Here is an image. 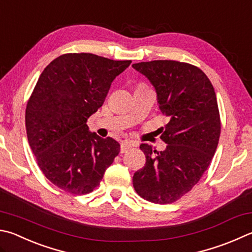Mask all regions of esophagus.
<instances>
[{"mask_svg":"<svg viewBox=\"0 0 252 252\" xmlns=\"http://www.w3.org/2000/svg\"><path fill=\"white\" fill-rule=\"evenodd\" d=\"M132 145H133V144H132L130 141H123L122 143H121V149H120L121 153H125V152H126L127 150L132 148Z\"/></svg>","mask_w":252,"mask_h":252,"instance_id":"34e87169","label":"esophagus"}]
</instances>
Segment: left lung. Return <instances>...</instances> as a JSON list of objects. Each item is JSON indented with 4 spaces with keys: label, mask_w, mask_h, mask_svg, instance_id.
<instances>
[{
    "label": "left lung",
    "mask_w": 252,
    "mask_h": 252,
    "mask_svg": "<svg viewBox=\"0 0 252 252\" xmlns=\"http://www.w3.org/2000/svg\"><path fill=\"white\" fill-rule=\"evenodd\" d=\"M132 67L152 84L159 110L168 118L161 135L165 150L140 145L146 163L134 173V189L151 203H173L197 184L216 152L220 135L216 94L208 77L190 63L152 61Z\"/></svg>",
    "instance_id": "obj_1"
}]
</instances>
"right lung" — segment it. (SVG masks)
<instances>
[{
  "instance_id": "right-lung-1",
  "label": "right lung",
  "mask_w": 252,
  "mask_h": 252,
  "mask_svg": "<svg viewBox=\"0 0 252 252\" xmlns=\"http://www.w3.org/2000/svg\"><path fill=\"white\" fill-rule=\"evenodd\" d=\"M130 63L89 53L65 54L39 76L26 107L27 139L44 175L63 190L93 191L120 152L116 140L90 132L87 120Z\"/></svg>"
}]
</instances>
